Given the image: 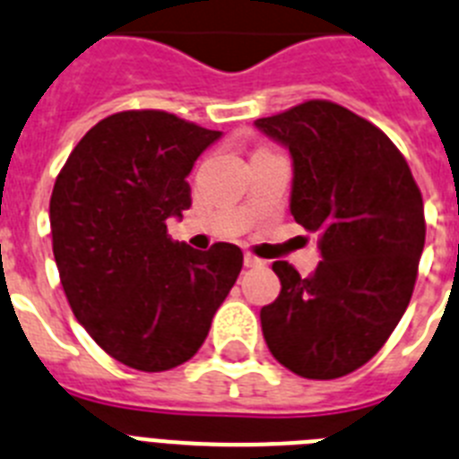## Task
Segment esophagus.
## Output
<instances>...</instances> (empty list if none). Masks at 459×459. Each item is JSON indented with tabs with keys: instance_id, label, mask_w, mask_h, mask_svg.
Returning a JSON list of instances; mask_svg holds the SVG:
<instances>
[{
	"instance_id": "34e87169",
	"label": "esophagus",
	"mask_w": 459,
	"mask_h": 459,
	"mask_svg": "<svg viewBox=\"0 0 459 459\" xmlns=\"http://www.w3.org/2000/svg\"><path fill=\"white\" fill-rule=\"evenodd\" d=\"M245 265L247 268H263V265H265V261L258 256H254V254H245Z\"/></svg>"
}]
</instances>
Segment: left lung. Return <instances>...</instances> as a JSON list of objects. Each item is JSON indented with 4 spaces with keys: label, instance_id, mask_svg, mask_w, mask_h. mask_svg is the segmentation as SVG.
I'll return each instance as SVG.
<instances>
[{
    "label": "left lung",
    "instance_id": "8db88e82",
    "mask_svg": "<svg viewBox=\"0 0 459 459\" xmlns=\"http://www.w3.org/2000/svg\"><path fill=\"white\" fill-rule=\"evenodd\" d=\"M289 147L290 214L318 233L309 277L274 261L281 281L261 309L270 353L305 378L356 372L385 344L411 300L425 247V210L411 169L384 131L324 99L261 117Z\"/></svg>",
    "mask_w": 459,
    "mask_h": 459
}]
</instances>
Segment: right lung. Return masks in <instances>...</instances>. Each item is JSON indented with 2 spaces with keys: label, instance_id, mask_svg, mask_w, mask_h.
Masks as SVG:
<instances>
[{
  "label": "right lung",
  "instance_id": "1",
  "mask_svg": "<svg viewBox=\"0 0 459 459\" xmlns=\"http://www.w3.org/2000/svg\"><path fill=\"white\" fill-rule=\"evenodd\" d=\"M219 135L163 110L115 113L82 135L55 180L50 230L66 300L126 368L189 360L242 270L240 247L198 252L166 229L189 210L186 175Z\"/></svg>",
  "mask_w": 459,
  "mask_h": 459
}]
</instances>
